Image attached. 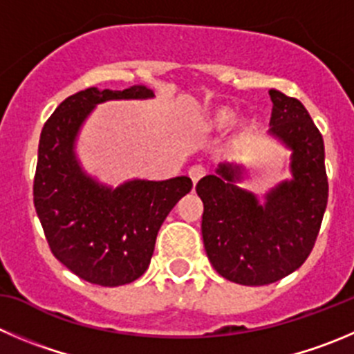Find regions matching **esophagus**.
Segmentation results:
<instances>
[{
  "mask_svg": "<svg viewBox=\"0 0 354 354\" xmlns=\"http://www.w3.org/2000/svg\"><path fill=\"white\" fill-rule=\"evenodd\" d=\"M205 174H207V168H205L201 163L193 165V167L189 168V177H191V179H193L194 184H196L198 180H200Z\"/></svg>",
  "mask_w": 354,
  "mask_h": 354,
  "instance_id": "1",
  "label": "esophagus"
}]
</instances>
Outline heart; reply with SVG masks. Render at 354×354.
<instances>
[{
  "label": "heart",
  "instance_id": "heart-1",
  "mask_svg": "<svg viewBox=\"0 0 354 354\" xmlns=\"http://www.w3.org/2000/svg\"><path fill=\"white\" fill-rule=\"evenodd\" d=\"M231 121H233V113L231 111H218L217 116H215V123L221 124V127L231 123Z\"/></svg>",
  "mask_w": 354,
  "mask_h": 354
}]
</instances>
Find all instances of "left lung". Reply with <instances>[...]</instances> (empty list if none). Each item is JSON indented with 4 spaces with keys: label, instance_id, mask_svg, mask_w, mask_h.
<instances>
[{
    "label": "left lung",
    "instance_id": "obj_1",
    "mask_svg": "<svg viewBox=\"0 0 354 354\" xmlns=\"http://www.w3.org/2000/svg\"><path fill=\"white\" fill-rule=\"evenodd\" d=\"M269 97V133L292 151V179L272 187L264 203L236 186L240 165L221 163L196 184L208 261L225 280L248 287L274 283L304 264L328 200L322 133L297 99L274 88Z\"/></svg>",
    "mask_w": 354,
    "mask_h": 354
}]
</instances>
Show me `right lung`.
Returning a JSON list of instances; mask_svg holds the SVG:
<instances>
[{
  "label": "right lung",
  "instance_id": "1",
  "mask_svg": "<svg viewBox=\"0 0 354 354\" xmlns=\"http://www.w3.org/2000/svg\"><path fill=\"white\" fill-rule=\"evenodd\" d=\"M151 97L153 90L144 85L92 86L67 97L41 130L32 187L36 214L52 254L88 283L120 287L140 278L161 224L193 187L186 175L104 186L85 174L76 158V137L97 104Z\"/></svg>",
  "mask_w": 354,
  "mask_h": 354
}]
</instances>
